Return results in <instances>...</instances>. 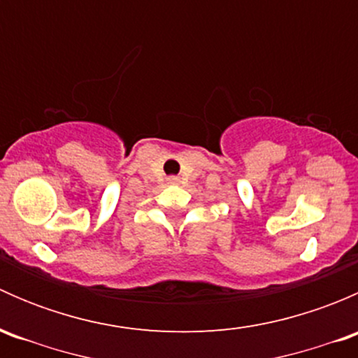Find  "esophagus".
<instances>
[{"mask_svg": "<svg viewBox=\"0 0 358 358\" xmlns=\"http://www.w3.org/2000/svg\"><path fill=\"white\" fill-rule=\"evenodd\" d=\"M168 182H169V183H178L180 178H176V176H169Z\"/></svg>", "mask_w": 358, "mask_h": 358, "instance_id": "obj_1", "label": "esophagus"}]
</instances>
